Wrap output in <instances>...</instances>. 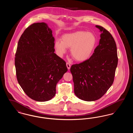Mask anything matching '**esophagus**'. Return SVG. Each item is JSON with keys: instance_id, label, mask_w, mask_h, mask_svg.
I'll use <instances>...</instances> for the list:
<instances>
[{"instance_id": "1", "label": "esophagus", "mask_w": 133, "mask_h": 133, "mask_svg": "<svg viewBox=\"0 0 133 133\" xmlns=\"http://www.w3.org/2000/svg\"><path fill=\"white\" fill-rule=\"evenodd\" d=\"M66 66H67V67L68 69L69 70L70 69L71 65H70V64L69 63H68V62H67V63H66Z\"/></svg>"}]
</instances>
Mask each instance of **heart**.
Returning <instances> with one entry per match:
<instances>
[{"label": "heart", "mask_w": 133, "mask_h": 133, "mask_svg": "<svg viewBox=\"0 0 133 133\" xmlns=\"http://www.w3.org/2000/svg\"><path fill=\"white\" fill-rule=\"evenodd\" d=\"M96 42V37L92 33L78 31L64 35L61 41H55L54 48L60 56L67 52L68 48H71L72 57L77 61L83 62L91 56Z\"/></svg>", "instance_id": "obj_1"}]
</instances>
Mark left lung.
<instances>
[{
    "mask_svg": "<svg viewBox=\"0 0 133 133\" xmlns=\"http://www.w3.org/2000/svg\"><path fill=\"white\" fill-rule=\"evenodd\" d=\"M101 34L99 44L90 58L71 66L74 93L86 101L99 99L114 82L118 65L117 46L109 32L101 26L96 25Z\"/></svg>",
    "mask_w": 133,
    "mask_h": 133,
    "instance_id": "obj_1",
    "label": "left lung"
}]
</instances>
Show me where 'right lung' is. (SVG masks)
I'll use <instances>...</instances> for the list:
<instances>
[{
	"label": "right lung",
	"mask_w": 133,
	"mask_h": 133,
	"mask_svg": "<svg viewBox=\"0 0 133 133\" xmlns=\"http://www.w3.org/2000/svg\"><path fill=\"white\" fill-rule=\"evenodd\" d=\"M54 51L52 31L44 22L29 26L19 39L15 57L17 79L35 101L53 98L57 83L68 70L65 61Z\"/></svg>",
	"instance_id": "add662e5"
}]
</instances>
